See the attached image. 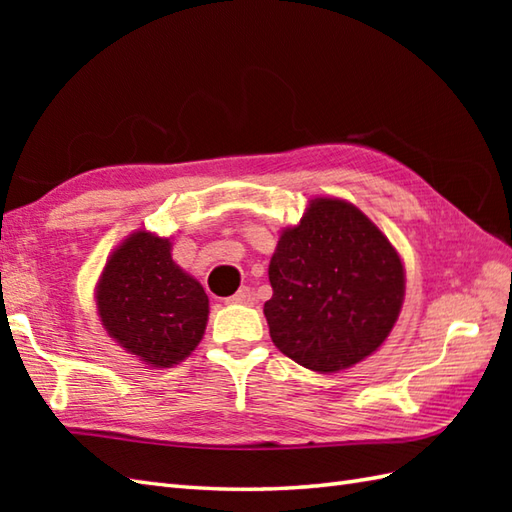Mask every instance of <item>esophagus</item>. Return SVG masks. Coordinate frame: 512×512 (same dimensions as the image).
Segmentation results:
<instances>
[{
    "instance_id": "obj_1",
    "label": "esophagus",
    "mask_w": 512,
    "mask_h": 512,
    "mask_svg": "<svg viewBox=\"0 0 512 512\" xmlns=\"http://www.w3.org/2000/svg\"><path fill=\"white\" fill-rule=\"evenodd\" d=\"M253 301H255V297H253V290H250V288H239L233 297L226 299V303H244V306H250Z\"/></svg>"
}]
</instances>
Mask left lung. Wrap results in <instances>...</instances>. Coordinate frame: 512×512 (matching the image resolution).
<instances>
[{"instance_id":"obj_1","label":"left lung","mask_w":512,"mask_h":512,"mask_svg":"<svg viewBox=\"0 0 512 512\" xmlns=\"http://www.w3.org/2000/svg\"><path fill=\"white\" fill-rule=\"evenodd\" d=\"M268 279L270 339L321 374L380 347L405 297L396 248L356 206L334 198L312 200L301 222L281 233Z\"/></svg>"}]
</instances>
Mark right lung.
<instances>
[{
  "label": "right lung",
  "instance_id": "1",
  "mask_svg": "<svg viewBox=\"0 0 512 512\" xmlns=\"http://www.w3.org/2000/svg\"><path fill=\"white\" fill-rule=\"evenodd\" d=\"M96 306L112 339L151 367L184 361L209 317L204 288L171 259V242L138 231L107 259Z\"/></svg>",
  "mask_w": 512,
  "mask_h": 512
}]
</instances>
